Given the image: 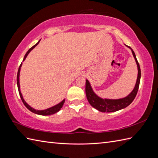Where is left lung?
<instances>
[{
  "label": "left lung",
  "mask_w": 158,
  "mask_h": 158,
  "mask_svg": "<svg viewBox=\"0 0 158 158\" xmlns=\"http://www.w3.org/2000/svg\"><path fill=\"white\" fill-rule=\"evenodd\" d=\"M127 46V45H126ZM127 48H130L132 51V55L135 58V60L137 65V69H138V76H137V79L135 88L128 95L122 98L119 99H109V98H100V96L95 94L92 88L91 84L88 79L85 80V94L89 103L92 106L95 108L100 112L103 113H110V112H115L117 110L123 109L126 108L127 106H129L131 103L132 102L134 99L135 98L136 96L137 92H138L139 87L140 84V76H141V73H140V68L139 64L137 61L136 57L135 52L130 47L127 46Z\"/></svg>",
  "instance_id": "left-lung-1"
}]
</instances>
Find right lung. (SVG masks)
<instances>
[{
  "label": "right lung",
  "instance_id": "right-lung-1",
  "mask_svg": "<svg viewBox=\"0 0 158 158\" xmlns=\"http://www.w3.org/2000/svg\"><path fill=\"white\" fill-rule=\"evenodd\" d=\"M40 41H41V39H40L39 41L37 42V43H36V44H35L34 46H32V48H31V49H30L27 52H26V53L25 54L24 57H23V62L24 61V60H26V57H27V56L28 55V53H29L30 52H31L32 51V50L33 49H34L36 45H37L39 44ZM22 65V62L21 63V64H20V66H19V69H18V75H17V85H18V91H19V94L20 98H21L23 103L24 104V105L26 106V108H27L28 110H31V112L34 113H35V114H37V115H53V114H54V113H57V112H58L59 110H60V109H61V108H62L63 105H64V103L65 99H64V100H62V101L60 102V103L57 104V105H54V106H52V107H49V108L44 109V110H36V109H34V108H32V106H30V105H28V104L25 101V100L23 99V96H22V92H21V91H20L19 75H20V70H21Z\"/></svg>",
  "mask_w": 158,
  "mask_h": 158
}]
</instances>
